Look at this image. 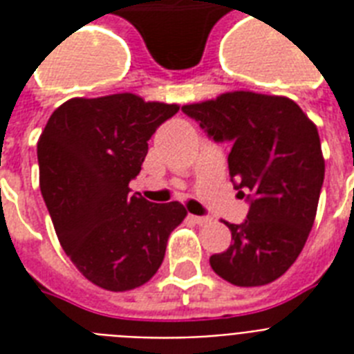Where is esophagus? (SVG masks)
Returning a JSON list of instances; mask_svg holds the SVG:
<instances>
[{
  "instance_id": "1",
  "label": "esophagus",
  "mask_w": 354,
  "mask_h": 354,
  "mask_svg": "<svg viewBox=\"0 0 354 354\" xmlns=\"http://www.w3.org/2000/svg\"><path fill=\"white\" fill-rule=\"evenodd\" d=\"M191 221H193L194 224H198V226H205V224H209L211 218H209V216H196V215H191Z\"/></svg>"
}]
</instances>
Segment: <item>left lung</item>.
Wrapping results in <instances>:
<instances>
[{"label":"left lung","instance_id":"8db88e82","mask_svg":"<svg viewBox=\"0 0 354 354\" xmlns=\"http://www.w3.org/2000/svg\"><path fill=\"white\" fill-rule=\"evenodd\" d=\"M213 141H230V176L250 202L246 221L226 226L232 244L209 257L236 286H261L285 274L313 230L325 161L318 128L296 102L230 91L182 106Z\"/></svg>","mask_w":354,"mask_h":354}]
</instances>
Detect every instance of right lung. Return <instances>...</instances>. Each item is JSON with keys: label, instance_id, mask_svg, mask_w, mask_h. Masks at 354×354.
Listing matches in <instances>:
<instances>
[{"label": "right lung", "instance_id": "add662e5", "mask_svg": "<svg viewBox=\"0 0 354 354\" xmlns=\"http://www.w3.org/2000/svg\"><path fill=\"white\" fill-rule=\"evenodd\" d=\"M178 104L133 93L58 106L38 139L40 189L64 252L104 290L145 285L163 263L169 235L187 215L180 202L130 194L149 139Z\"/></svg>", "mask_w": 354, "mask_h": 354}]
</instances>
